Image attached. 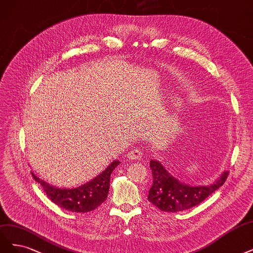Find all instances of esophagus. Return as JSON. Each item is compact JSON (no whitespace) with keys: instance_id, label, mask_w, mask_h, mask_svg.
I'll use <instances>...</instances> for the list:
<instances>
[{"instance_id":"obj_1","label":"esophagus","mask_w":253,"mask_h":253,"mask_svg":"<svg viewBox=\"0 0 253 253\" xmlns=\"http://www.w3.org/2000/svg\"><path fill=\"white\" fill-rule=\"evenodd\" d=\"M142 157V152L140 150H133L130 151L128 154H127V158L132 159V160H139Z\"/></svg>"}]
</instances>
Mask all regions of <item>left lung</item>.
Returning <instances> with one entry per match:
<instances>
[{
	"label": "left lung",
	"mask_w": 253,
	"mask_h": 253,
	"mask_svg": "<svg viewBox=\"0 0 253 253\" xmlns=\"http://www.w3.org/2000/svg\"><path fill=\"white\" fill-rule=\"evenodd\" d=\"M150 167L153 173V185L150 188L147 199L157 208L165 212L186 211L202 203L207 197L224 184L229 173L224 171L211 185L191 186L173 178L159 161L151 160Z\"/></svg>",
	"instance_id": "8db88e82"
}]
</instances>
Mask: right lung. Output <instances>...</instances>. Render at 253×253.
Returning <instances> with one entry per match:
<instances>
[{
    "instance_id": "add662e5",
    "label": "right lung",
    "mask_w": 253,
    "mask_h": 253,
    "mask_svg": "<svg viewBox=\"0 0 253 253\" xmlns=\"http://www.w3.org/2000/svg\"><path fill=\"white\" fill-rule=\"evenodd\" d=\"M120 162L113 161L106 170L90 182L75 188H58L41 180L33 172V179L42 185L43 191L52 202L72 212H89L101 205L108 197L112 171Z\"/></svg>"
}]
</instances>
